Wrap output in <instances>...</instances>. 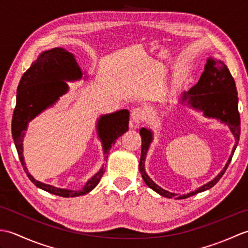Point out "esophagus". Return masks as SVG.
Instances as JSON below:
<instances>
[{
    "label": "esophagus",
    "instance_id": "esophagus-1",
    "mask_svg": "<svg viewBox=\"0 0 248 248\" xmlns=\"http://www.w3.org/2000/svg\"><path fill=\"white\" fill-rule=\"evenodd\" d=\"M131 117H132V121L134 124H139L141 121L146 119V112L145 109L141 107L134 108L132 109V113H131Z\"/></svg>",
    "mask_w": 248,
    "mask_h": 248
}]
</instances>
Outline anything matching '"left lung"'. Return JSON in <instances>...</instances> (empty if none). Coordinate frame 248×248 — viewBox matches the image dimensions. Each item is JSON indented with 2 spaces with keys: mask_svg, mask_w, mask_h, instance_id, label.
Wrapping results in <instances>:
<instances>
[{
  "mask_svg": "<svg viewBox=\"0 0 248 248\" xmlns=\"http://www.w3.org/2000/svg\"><path fill=\"white\" fill-rule=\"evenodd\" d=\"M238 101L239 99L235 82L227 66L225 65L224 62L210 57L204 66V71L202 72V77H200L198 83L189 89L188 92L183 93L180 103L187 104L188 107L196 110H202L205 117L219 119L222 123L228 125L235 140L233 149L232 152H231V155L229 156L228 162L226 163L224 170L212 181L205 183L204 186L195 189L194 192L178 196V194L170 193L160 187L147 175L145 170V159L150 143L152 141V139H154L152 138L154 135H152L151 130L141 128L140 130V134L141 136L140 171L141 173V178H143L147 186L157 194H160L161 196L176 199L191 197L193 195L207 191V189L214 186L219 181V179L223 177L226 170H227L240 140L241 123L240 113L238 109Z\"/></svg>",
  "mask_w": 248,
  "mask_h": 248,
  "instance_id": "1",
  "label": "left lung"
}]
</instances>
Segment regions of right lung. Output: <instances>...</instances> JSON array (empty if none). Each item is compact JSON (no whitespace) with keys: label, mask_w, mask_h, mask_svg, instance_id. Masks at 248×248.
I'll return each instance as SVG.
<instances>
[{"label":"right lung","mask_w":248,"mask_h":248,"mask_svg":"<svg viewBox=\"0 0 248 248\" xmlns=\"http://www.w3.org/2000/svg\"><path fill=\"white\" fill-rule=\"evenodd\" d=\"M83 73L75 59V55L62 48H54L41 53L26 72L22 76L17 88V103L13 115L12 133L16 149L23 170L30 180L37 187L62 197H76L87 194L97 186L100 179L105 171L103 164L96 175L86 182L82 189L59 188L49 184L37 181L29 172L23 157V138L24 131L31 119L40 114L46 108L53 105L61 96L68 92L65 81L80 80ZM128 109H120L113 114L102 115L98 119L97 132L102 141L104 161L108 152L119 136L129 130Z\"/></svg>","instance_id":"1"}]
</instances>
